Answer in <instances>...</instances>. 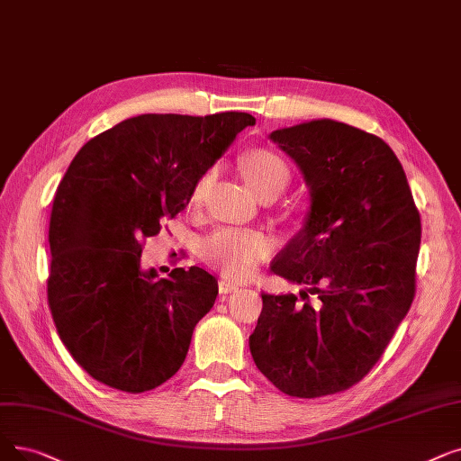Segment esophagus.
Returning a JSON list of instances; mask_svg holds the SVG:
<instances>
[{
  "instance_id": "esophagus-1",
  "label": "esophagus",
  "mask_w": 461,
  "mask_h": 461,
  "mask_svg": "<svg viewBox=\"0 0 461 461\" xmlns=\"http://www.w3.org/2000/svg\"><path fill=\"white\" fill-rule=\"evenodd\" d=\"M239 288H241V285L233 283V280H230V278H220L218 280V292L220 294H231V292H237Z\"/></svg>"
}]
</instances>
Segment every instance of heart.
I'll return each instance as SVG.
<instances>
[{
	"label": "heart",
	"mask_w": 461,
	"mask_h": 461,
	"mask_svg": "<svg viewBox=\"0 0 461 461\" xmlns=\"http://www.w3.org/2000/svg\"><path fill=\"white\" fill-rule=\"evenodd\" d=\"M241 171L259 197H275L290 183V169L278 154L256 149L241 156ZM212 171L205 173L192 190V205H202ZM273 250V239L258 230L220 228L202 243V258L230 278H249L258 264Z\"/></svg>",
	"instance_id": "b5f03b06"
}]
</instances>
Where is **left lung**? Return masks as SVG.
<instances>
[{"label": "left lung", "mask_w": 461, "mask_h": 461, "mask_svg": "<svg viewBox=\"0 0 461 461\" xmlns=\"http://www.w3.org/2000/svg\"><path fill=\"white\" fill-rule=\"evenodd\" d=\"M269 137L311 192L305 224L271 271L307 290L299 292L303 303L294 294H262L250 354L292 397L345 392L373 369L411 309L420 214L380 137L330 118Z\"/></svg>", "instance_id": "8db88e82"}]
</instances>
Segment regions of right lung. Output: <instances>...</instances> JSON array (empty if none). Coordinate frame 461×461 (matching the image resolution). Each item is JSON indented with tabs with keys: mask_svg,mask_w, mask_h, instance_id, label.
<instances>
[{
	"mask_svg": "<svg viewBox=\"0 0 461 461\" xmlns=\"http://www.w3.org/2000/svg\"><path fill=\"white\" fill-rule=\"evenodd\" d=\"M254 124L249 113L139 114L73 158L50 212L47 295L59 339L97 383L141 393L181 369L218 283L195 266L167 278L143 271V239L188 205L199 178Z\"/></svg>",
	"mask_w": 461,
	"mask_h": 461,
	"instance_id": "add662e5",
	"label": "right lung"
}]
</instances>
